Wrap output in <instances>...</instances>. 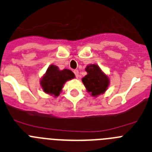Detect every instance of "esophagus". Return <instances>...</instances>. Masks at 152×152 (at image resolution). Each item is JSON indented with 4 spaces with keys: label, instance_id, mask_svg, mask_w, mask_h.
<instances>
[{
    "label": "esophagus",
    "instance_id": "1",
    "mask_svg": "<svg viewBox=\"0 0 152 152\" xmlns=\"http://www.w3.org/2000/svg\"><path fill=\"white\" fill-rule=\"evenodd\" d=\"M74 73H75V77H77V78H78L79 77H80V75H79V72H78V70H74Z\"/></svg>",
    "mask_w": 152,
    "mask_h": 152
}]
</instances>
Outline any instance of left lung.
<instances>
[{"instance_id": "8db88e82", "label": "left lung", "mask_w": 152, "mask_h": 152, "mask_svg": "<svg viewBox=\"0 0 152 152\" xmlns=\"http://www.w3.org/2000/svg\"><path fill=\"white\" fill-rule=\"evenodd\" d=\"M85 70L88 75L83 77L82 81L88 91L91 92L92 96L103 94L109 84L108 77L96 64L87 66Z\"/></svg>"}]
</instances>
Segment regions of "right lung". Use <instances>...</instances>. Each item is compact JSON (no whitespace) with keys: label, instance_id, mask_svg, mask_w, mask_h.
Instances as JSON below:
<instances>
[{"label":"right lung","instance_id":"obj_1","mask_svg":"<svg viewBox=\"0 0 152 152\" xmlns=\"http://www.w3.org/2000/svg\"><path fill=\"white\" fill-rule=\"evenodd\" d=\"M74 77L75 74L70 70L64 69L60 71L57 66L50 65L43 77L41 85L45 92L58 96L64 83Z\"/></svg>","mask_w":152,"mask_h":152}]
</instances>
